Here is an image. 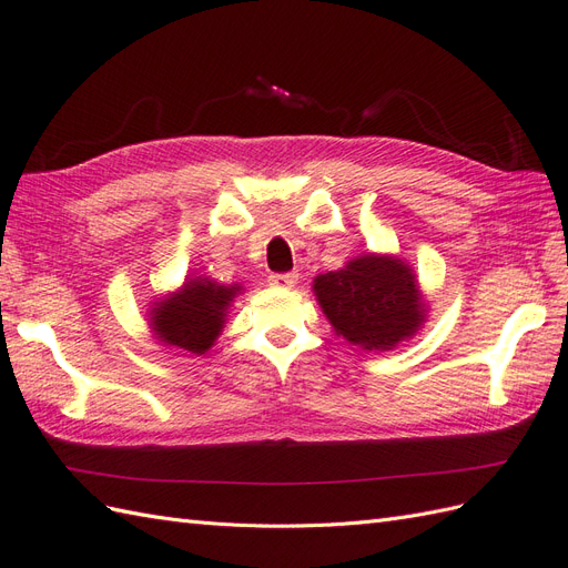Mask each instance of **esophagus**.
Segmentation results:
<instances>
[{"instance_id": "obj_1", "label": "esophagus", "mask_w": 568, "mask_h": 568, "mask_svg": "<svg viewBox=\"0 0 568 568\" xmlns=\"http://www.w3.org/2000/svg\"><path fill=\"white\" fill-rule=\"evenodd\" d=\"M298 282L296 272H282V274H270V284L277 288H291Z\"/></svg>"}]
</instances>
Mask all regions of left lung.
<instances>
[{
    "label": "left lung",
    "mask_w": 568,
    "mask_h": 568,
    "mask_svg": "<svg viewBox=\"0 0 568 568\" xmlns=\"http://www.w3.org/2000/svg\"><path fill=\"white\" fill-rule=\"evenodd\" d=\"M315 296L336 334L367 351H390L424 322L415 274L390 255L369 253L320 274Z\"/></svg>",
    "instance_id": "obj_1"
}]
</instances>
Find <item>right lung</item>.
<instances>
[{
  "label": "right lung",
  "mask_w": 568,
  "mask_h": 568,
  "mask_svg": "<svg viewBox=\"0 0 568 568\" xmlns=\"http://www.w3.org/2000/svg\"><path fill=\"white\" fill-rule=\"evenodd\" d=\"M239 286H222L209 280H192L180 294L153 307L151 326L165 346L203 355L222 332L225 313Z\"/></svg>",
  "instance_id": "obj_1"
}]
</instances>
